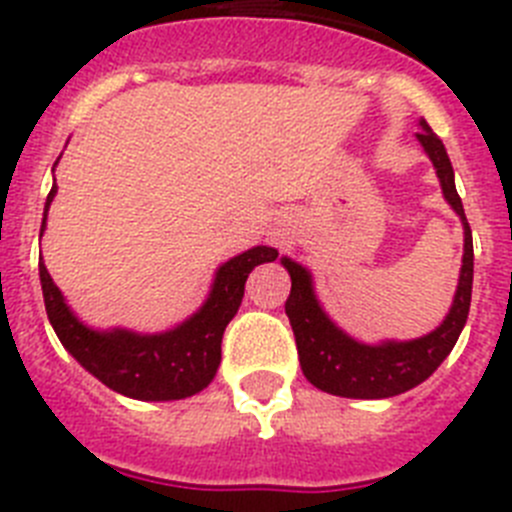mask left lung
<instances>
[{"label": "left lung", "instance_id": "obj_1", "mask_svg": "<svg viewBox=\"0 0 512 512\" xmlns=\"http://www.w3.org/2000/svg\"><path fill=\"white\" fill-rule=\"evenodd\" d=\"M419 144L437 170L444 200L452 205L464 228V253L459 269L457 292L442 325L414 340L363 342L337 327L314 292L312 271L289 256H281V266L292 276V294L287 299V317L292 322L299 350L302 373L314 388L342 398H391L424 383L452 353L462 332L472 299V231L464 215L462 200L454 187V170L442 139L431 131L424 119L419 121Z\"/></svg>", "mask_w": 512, "mask_h": 512}]
</instances>
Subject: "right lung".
I'll return each mask as SVG.
<instances>
[{"mask_svg": "<svg viewBox=\"0 0 512 512\" xmlns=\"http://www.w3.org/2000/svg\"><path fill=\"white\" fill-rule=\"evenodd\" d=\"M55 192L58 185L53 182L45 200L40 238L48 225ZM276 256V248L253 246L220 264L198 312L162 332H134L126 327L96 330L78 320L63 292L55 287L48 266L42 264V256L40 284L55 335L93 378L111 391L139 401H180L210 386L220 365L223 332L241 307L248 274L259 264L276 261Z\"/></svg>", "mask_w": 512, "mask_h": 512, "instance_id": "1", "label": "right lung"}]
</instances>
